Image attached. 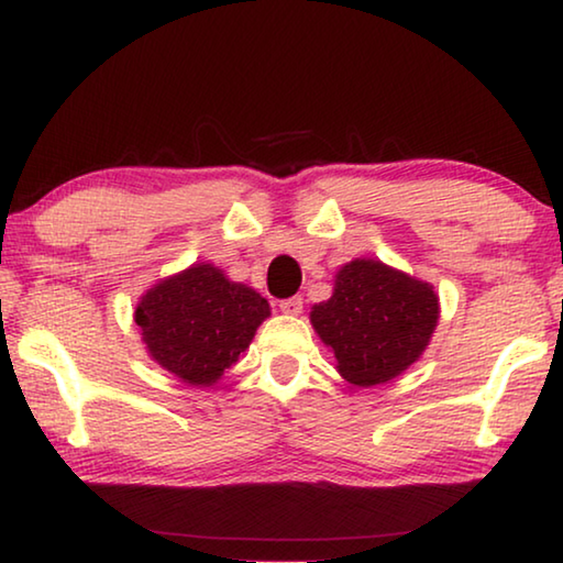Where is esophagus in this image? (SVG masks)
I'll use <instances>...</instances> for the list:
<instances>
[{
	"label": "esophagus",
	"instance_id": "esophagus-1",
	"mask_svg": "<svg viewBox=\"0 0 563 563\" xmlns=\"http://www.w3.org/2000/svg\"><path fill=\"white\" fill-rule=\"evenodd\" d=\"M280 310L285 312V316H300V312H302V298H300V295H295V298L280 300Z\"/></svg>",
	"mask_w": 563,
	"mask_h": 563
}]
</instances>
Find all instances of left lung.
I'll use <instances>...</instances> for the list:
<instances>
[{
	"label": "left lung",
	"mask_w": 563,
	"mask_h": 563,
	"mask_svg": "<svg viewBox=\"0 0 563 563\" xmlns=\"http://www.w3.org/2000/svg\"><path fill=\"white\" fill-rule=\"evenodd\" d=\"M437 320L440 300L430 283L373 258L342 265L332 298L310 312L320 340L335 352L338 373L357 387L402 375L430 345Z\"/></svg>",
	"instance_id": "left-lung-1"
}]
</instances>
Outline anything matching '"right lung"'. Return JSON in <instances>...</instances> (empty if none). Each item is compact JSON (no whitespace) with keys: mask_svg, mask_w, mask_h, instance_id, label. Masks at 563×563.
Instances as JSON below:
<instances>
[{"mask_svg":"<svg viewBox=\"0 0 563 563\" xmlns=\"http://www.w3.org/2000/svg\"><path fill=\"white\" fill-rule=\"evenodd\" d=\"M271 305L211 263H194L141 295L133 320L151 360L180 383L211 387L238 362Z\"/></svg>","mask_w":563,"mask_h":563,"instance_id":"1","label":"right lung"}]
</instances>
